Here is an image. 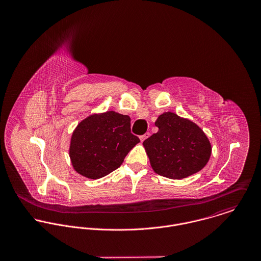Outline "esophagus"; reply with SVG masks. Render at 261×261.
Wrapping results in <instances>:
<instances>
[{
	"instance_id": "obj_1",
	"label": "esophagus",
	"mask_w": 261,
	"mask_h": 261,
	"mask_svg": "<svg viewBox=\"0 0 261 261\" xmlns=\"http://www.w3.org/2000/svg\"><path fill=\"white\" fill-rule=\"evenodd\" d=\"M149 136H150V133H149V132L145 133L144 135H141V136H140V140H141V142H143V141L146 140Z\"/></svg>"
}]
</instances>
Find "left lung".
Masks as SVG:
<instances>
[{
  "label": "left lung",
  "instance_id": "left-lung-1",
  "mask_svg": "<svg viewBox=\"0 0 261 261\" xmlns=\"http://www.w3.org/2000/svg\"><path fill=\"white\" fill-rule=\"evenodd\" d=\"M158 132L143 142L153 170L171 179H182L207 164L211 145L193 122L166 112L155 122Z\"/></svg>",
  "mask_w": 261,
  "mask_h": 261
}]
</instances>
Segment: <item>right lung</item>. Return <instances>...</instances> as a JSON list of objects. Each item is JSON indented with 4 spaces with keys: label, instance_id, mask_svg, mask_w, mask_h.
<instances>
[{
    "label": "right lung",
    "instance_id": "1",
    "mask_svg": "<svg viewBox=\"0 0 261 261\" xmlns=\"http://www.w3.org/2000/svg\"><path fill=\"white\" fill-rule=\"evenodd\" d=\"M130 117L114 111L83 120L75 129L70 157L78 173L99 179L116 170L129 151L140 142L131 133Z\"/></svg>",
    "mask_w": 261,
    "mask_h": 261
}]
</instances>
